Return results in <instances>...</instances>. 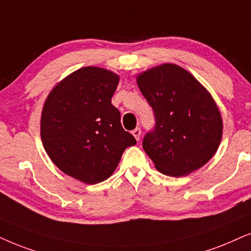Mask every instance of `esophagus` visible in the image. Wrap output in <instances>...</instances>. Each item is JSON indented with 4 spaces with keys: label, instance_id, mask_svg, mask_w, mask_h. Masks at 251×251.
Returning <instances> with one entry per match:
<instances>
[{
    "label": "esophagus",
    "instance_id": "34e87169",
    "mask_svg": "<svg viewBox=\"0 0 251 251\" xmlns=\"http://www.w3.org/2000/svg\"><path fill=\"white\" fill-rule=\"evenodd\" d=\"M132 134L134 135V138H135V139L138 140V141H139V140H140V136H141V128H140V127L135 128L134 131L132 132Z\"/></svg>",
    "mask_w": 251,
    "mask_h": 251
}]
</instances>
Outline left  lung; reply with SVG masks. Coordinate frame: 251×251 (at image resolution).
<instances>
[{"instance_id":"8db88e82","label":"left lung","mask_w":251,"mask_h":251,"mask_svg":"<svg viewBox=\"0 0 251 251\" xmlns=\"http://www.w3.org/2000/svg\"><path fill=\"white\" fill-rule=\"evenodd\" d=\"M136 80L155 116V126L142 141L155 168L171 176L202 168L223 134L222 117L209 92L175 64L150 69Z\"/></svg>"}]
</instances>
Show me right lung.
<instances>
[{
    "instance_id": "1",
    "label": "right lung",
    "mask_w": 251,
    "mask_h": 251,
    "mask_svg": "<svg viewBox=\"0 0 251 251\" xmlns=\"http://www.w3.org/2000/svg\"><path fill=\"white\" fill-rule=\"evenodd\" d=\"M118 82L113 72L87 66L63 79L43 105L47 153L65 175L89 185L108 179L125 149L136 143L111 104Z\"/></svg>"
}]
</instances>
